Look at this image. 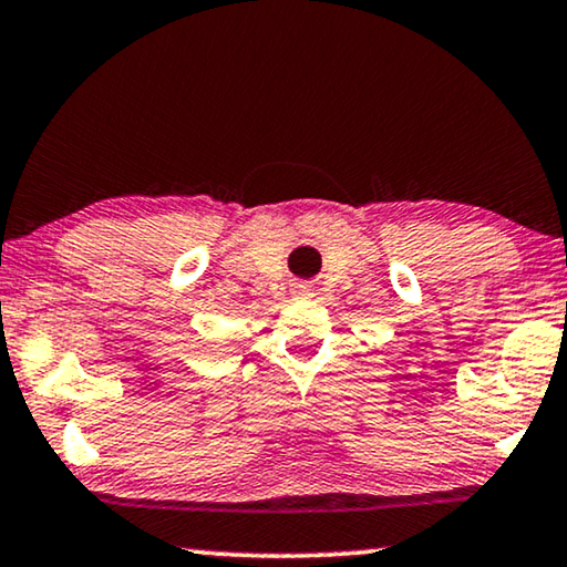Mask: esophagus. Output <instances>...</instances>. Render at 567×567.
I'll list each match as a JSON object with an SVG mask.
<instances>
[{
  "instance_id": "34e87169",
  "label": "esophagus",
  "mask_w": 567,
  "mask_h": 567,
  "mask_svg": "<svg viewBox=\"0 0 567 567\" xmlns=\"http://www.w3.org/2000/svg\"><path fill=\"white\" fill-rule=\"evenodd\" d=\"M293 297H297V299H309L311 297V286H307V284L293 286Z\"/></svg>"
}]
</instances>
